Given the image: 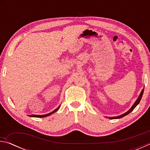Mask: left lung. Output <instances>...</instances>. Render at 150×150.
<instances>
[{
  "label": "left lung",
  "instance_id": "1",
  "mask_svg": "<svg viewBox=\"0 0 150 150\" xmlns=\"http://www.w3.org/2000/svg\"><path fill=\"white\" fill-rule=\"evenodd\" d=\"M144 88H143V89H142V92L140 93V94H139V96H138V98H137V100H136V102L134 103V104L133 105V106H132V107L130 108V109L129 110H128L126 112H125L124 114H123V115H120V116H115V117H108L110 119H118V118H122V117H124V116H126L127 115H128L129 113H130L132 111L134 108H136V106L138 105V104L139 103V102H140V100H141V98H142V95H143V93H144Z\"/></svg>",
  "mask_w": 150,
  "mask_h": 150
}]
</instances>
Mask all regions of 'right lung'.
<instances>
[{
    "label": "right lung",
    "instance_id": "add662e5",
    "mask_svg": "<svg viewBox=\"0 0 150 150\" xmlns=\"http://www.w3.org/2000/svg\"><path fill=\"white\" fill-rule=\"evenodd\" d=\"M60 107V106L58 107L57 108L55 109V110H54V111H52V112L50 113H48L47 114V115H29V116H31V117H36V118H44V117H46V116H50L51 115H52V114H54V112H55L57 111L58 110H59V108Z\"/></svg>",
    "mask_w": 150,
    "mask_h": 150
}]
</instances>
